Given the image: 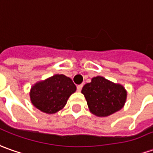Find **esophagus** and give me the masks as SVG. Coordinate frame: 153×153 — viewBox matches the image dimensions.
<instances>
[{"label": "esophagus", "instance_id": "34e87169", "mask_svg": "<svg viewBox=\"0 0 153 153\" xmlns=\"http://www.w3.org/2000/svg\"><path fill=\"white\" fill-rule=\"evenodd\" d=\"M82 88H83V85H79L77 86V90L79 91V92H80L81 90H82Z\"/></svg>", "mask_w": 153, "mask_h": 153}]
</instances>
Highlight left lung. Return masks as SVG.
Returning <instances> with one entry per match:
<instances>
[{"label":"left lung","instance_id":"obj_1","mask_svg":"<svg viewBox=\"0 0 153 153\" xmlns=\"http://www.w3.org/2000/svg\"><path fill=\"white\" fill-rule=\"evenodd\" d=\"M90 111L99 117H106L119 111L125 105L127 92L123 85L102 76L92 78L81 90Z\"/></svg>","mask_w":153,"mask_h":153}]
</instances>
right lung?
<instances>
[{"label":"right lung","instance_id":"1","mask_svg":"<svg viewBox=\"0 0 153 153\" xmlns=\"http://www.w3.org/2000/svg\"><path fill=\"white\" fill-rule=\"evenodd\" d=\"M75 91L76 86L70 78L55 74L34 84L30 90V99L39 111L54 114L65 106L69 96Z\"/></svg>","mask_w":153,"mask_h":153}]
</instances>
